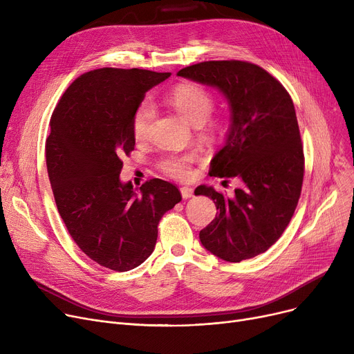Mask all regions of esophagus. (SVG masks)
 Wrapping results in <instances>:
<instances>
[{"mask_svg": "<svg viewBox=\"0 0 354 354\" xmlns=\"http://www.w3.org/2000/svg\"><path fill=\"white\" fill-rule=\"evenodd\" d=\"M180 194H182V198L183 199H188L194 195V189L191 187H182L180 188Z\"/></svg>", "mask_w": 354, "mask_h": 354, "instance_id": "34e87169", "label": "esophagus"}]
</instances>
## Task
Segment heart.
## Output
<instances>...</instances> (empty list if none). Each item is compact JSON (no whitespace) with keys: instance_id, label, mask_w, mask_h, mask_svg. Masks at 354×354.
<instances>
[{"instance_id":"obj_1","label":"heart","mask_w":354,"mask_h":354,"mask_svg":"<svg viewBox=\"0 0 354 354\" xmlns=\"http://www.w3.org/2000/svg\"><path fill=\"white\" fill-rule=\"evenodd\" d=\"M167 102L176 109L185 119L194 124H203L209 129L216 127L218 122L209 115L214 109L212 93L201 84L185 83L172 88L167 95ZM155 118L153 103L142 100L132 115V133L136 140H145L149 135V129ZM196 151L185 153H169L158 162L159 169L174 179L185 180L194 175V165L199 160Z\"/></svg>"}]
</instances>
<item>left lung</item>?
Here are the masks:
<instances>
[{
  "label": "left lung",
  "mask_w": 354,
  "mask_h": 354,
  "mask_svg": "<svg viewBox=\"0 0 354 354\" xmlns=\"http://www.w3.org/2000/svg\"><path fill=\"white\" fill-rule=\"evenodd\" d=\"M178 76L219 88L231 106L225 146L211 162V176L241 180L228 198L201 185L216 216L199 232L202 245L230 263L266 252L290 224L304 178V153L294 103L284 86L257 64L203 62Z\"/></svg>",
  "instance_id": "obj_1"
}]
</instances>
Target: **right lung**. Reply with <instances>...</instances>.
<instances>
[{"mask_svg": "<svg viewBox=\"0 0 354 354\" xmlns=\"http://www.w3.org/2000/svg\"><path fill=\"white\" fill-rule=\"evenodd\" d=\"M169 76L143 68L87 71L53 111L46 159L55 205L74 243L109 270L140 266L153 252L160 218L182 199L175 185L158 178L140 194L119 179L122 159L135 149L133 111Z\"/></svg>", "mask_w": 354, "mask_h": 354, "instance_id": "obj_1", "label": "right lung"}]
</instances>
